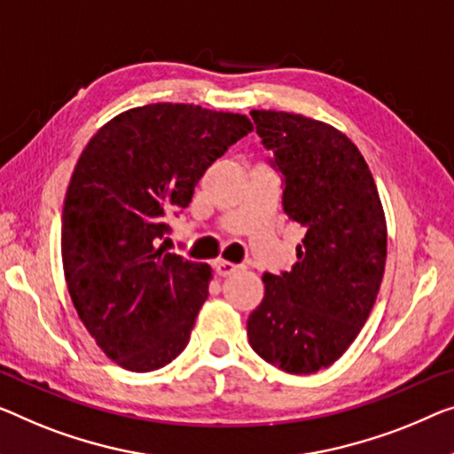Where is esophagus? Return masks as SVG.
<instances>
[{
    "label": "esophagus",
    "mask_w": 454,
    "mask_h": 454,
    "mask_svg": "<svg viewBox=\"0 0 454 454\" xmlns=\"http://www.w3.org/2000/svg\"><path fill=\"white\" fill-rule=\"evenodd\" d=\"M240 267L234 265V262H228V261H215V273L220 277H230L232 273H236Z\"/></svg>",
    "instance_id": "1"
}]
</instances>
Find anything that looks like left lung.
Instances as JSON below:
<instances>
[{
    "label": "left lung",
    "instance_id": "obj_1",
    "mask_svg": "<svg viewBox=\"0 0 454 454\" xmlns=\"http://www.w3.org/2000/svg\"><path fill=\"white\" fill-rule=\"evenodd\" d=\"M286 177L283 209L306 230L289 273L262 275L248 342L281 371L308 375L344 355L375 306L387 224L369 165L347 134L301 114L250 112Z\"/></svg>",
    "mask_w": 454,
    "mask_h": 454
}]
</instances>
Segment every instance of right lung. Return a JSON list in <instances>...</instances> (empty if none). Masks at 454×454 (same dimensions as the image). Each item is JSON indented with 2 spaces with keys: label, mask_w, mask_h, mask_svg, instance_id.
<instances>
[{
  "label": "right lung",
  "mask_w": 454,
  "mask_h": 454,
  "mask_svg": "<svg viewBox=\"0 0 454 454\" xmlns=\"http://www.w3.org/2000/svg\"><path fill=\"white\" fill-rule=\"evenodd\" d=\"M253 132L242 114L148 104L93 134L67 187L60 228L65 281L107 358L148 373L177 358L207 300L212 267L165 253V218L230 145Z\"/></svg>",
  "instance_id": "obj_1"
}]
</instances>
